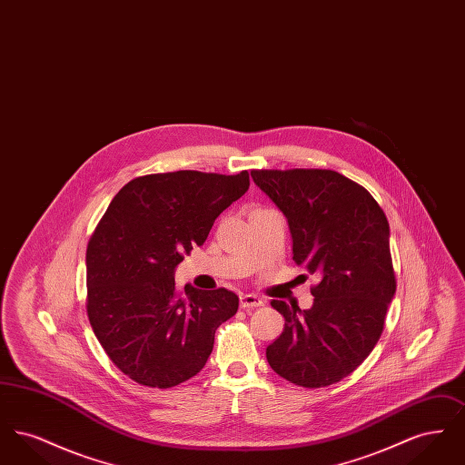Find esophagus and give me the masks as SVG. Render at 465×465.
Here are the masks:
<instances>
[{
    "instance_id": "1",
    "label": "esophagus",
    "mask_w": 465,
    "mask_h": 465,
    "mask_svg": "<svg viewBox=\"0 0 465 465\" xmlns=\"http://www.w3.org/2000/svg\"><path fill=\"white\" fill-rule=\"evenodd\" d=\"M262 305H263V300L258 298L256 294H242L241 296V309H256Z\"/></svg>"
}]
</instances>
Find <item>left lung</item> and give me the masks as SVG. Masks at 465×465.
Instances as JSON below:
<instances>
[{
	"label": "left lung",
	"mask_w": 465,
	"mask_h": 465,
	"mask_svg": "<svg viewBox=\"0 0 465 465\" xmlns=\"http://www.w3.org/2000/svg\"><path fill=\"white\" fill-rule=\"evenodd\" d=\"M254 183L288 218L292 258L321 281L313 305L279 300L284 331L266 361L291 383L319 389L351 375L380 340L396 273L389 222L371 193L330 169H254Z\"/></svg>",
	"instance_id": "obj_1"
}]
</instances>
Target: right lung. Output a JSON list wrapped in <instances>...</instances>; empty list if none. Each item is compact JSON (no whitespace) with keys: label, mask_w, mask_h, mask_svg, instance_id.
Segmentation results:
<instances>
[{"label":"right lung","mask_w":465,"mask_h":465,"mask_svg":"<svg viewBox=\"0 0 465 465\" xmlns=\"http://www.w3.org/2000/svg\"><path fill=\"white\" fill-rule=\"evenodd\" d=\"M249 188L233 176L176 171L129 181L87 245V315L114 366L139 385L171 389L197 375L235 292L176 288L174 270Z\"/></svg>","instance_id":"right-lung-1"}]
</instances>
